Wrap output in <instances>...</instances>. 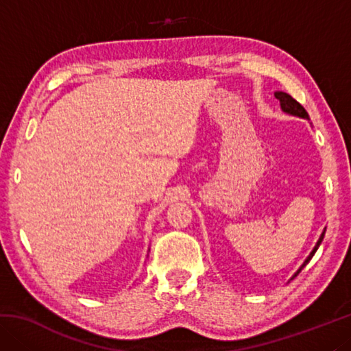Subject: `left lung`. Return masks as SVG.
<instances>
[{"label": "left lung", "mask_w": 351, "mask_h": 351, "mask_svg": "<svg viewBox=\"0 0 351 351\" xmlns=\"http://www.w3.org/2000/svg\"><path fill=\"white\" fill-rule=\"evenodd\" d=\"M274 96H276V99H278V102H280V108H282V111H283V112H287V114H289V116H295V117L306 119V121H310V116H308V112L305 111L304 106H302L299 102H297V100H294L293 97H291L289 94L283 93V91H276V93H274ZM325 230H326V229H324V230H322V234H320L317 243H316V245H314L313 251H311V252H310V255H308V257L305 258L304 263H302V265L299 266V269H297V271L294 272V274L291 276L289 280H293L294 277L299 276V272H300L302 269H304L308 263H310V260L313 258V255L316 254V251H317L319 246H320V243H322V240H324V237H325ZM289 280H288V282H289Z\"/></svg>", "instance_id": "obj_1"}]
</instances>
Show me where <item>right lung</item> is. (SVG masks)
<instances>
[{"instance_id":"obj_1","label":"right lung","mask_w":351,"mask_h":351,"mask_svg":"<svg viewBox=\"0 0 351 351\" xmlns=\"http://www.w3.org/2000/svg\"><path fill=\"white\" fill-rule=\"evenodd\" d=\"M148 251H150V249H148Z\"/></svg>"}]
</instances>
